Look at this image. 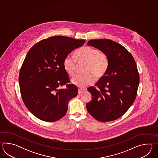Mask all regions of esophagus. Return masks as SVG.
Instances as JSON below:
<instances>
[{"instance_id": "34e87169", "label": "esophagus", "mask_w": 158, "mask_h": 158, "mask_svg": "<svg viewBox=\"0 0 158 158\" xmlns=\"http://www.w3.org/2000/svg\"><path fill=\"white\" fill-rule=\"evenodd\" d=\"M84 91V90H82V89H78V94H81V93H82Z\"/></svg>"}]
</instances>
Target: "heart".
<instances>
[{
	"label": "heart",
	"instance_id": "heart-1",
	"mask_svg": "<svg viewBox=\"0 0 158 158\" xmlns=\"http://www.w3.org/2000/svg\"><path fill=\"white\" fill-rule=\"evenodd\" d=\"M75 59L67 56L63 61L65 71L70 77H73L78 64L85 63L82 72L84 74L77 75L72 80V82L80 88H85L93 82L95 79H101L107 72L110 61L107 54L98 48L84 47L75 52Z\"/></svg>",
	"mask_w": 158,
	"mask_h": 158
}]
</instances>
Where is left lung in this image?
<instances>
[{
    "mask_svg": "<svg viewBox=\"0 0 158 158\" xmlns=\"http://www.w3.org/2000/svg\"><path fill=\"white\" fill-rule=\"evenodd\" d=\"M88 46L107 54L110 65L95 86L87 89L92 95L86 108L92 117L102 122L120 118L133 103L137 94L139 74L131 54L124 46L107 39L93 40Z\"/></svg>",
    "mask_w": 158,
    "mask_h": 158,
    "instance_id": "1",
    "label": "left lung"
}]
</instances>
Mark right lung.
Listing matches in <instances>:
<instances>
[{"label":"right lung","mask_w":158,"mask_h":158,"mask_svg":"<svg viewBox=\"0 0 158 158\" xmlns=\"http://www.w3.org/2000/svg\"><path fill=\"white\" fill-rule=\"evenodd\" d=\"M85 40L54 36L35 44L28 51L19 73L21 95L27 108L43 121L64 117L68 104L78 94L64 70V58ZM64 85L66 88L60 87Z\"/></svg>","instance_id":"1"}]
</instances>
